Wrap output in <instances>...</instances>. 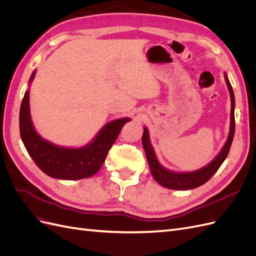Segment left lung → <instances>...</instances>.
<instances>
[{
	"label": "left lung",
	"instance_id": "1",
	"mask_svg": "<svg viewBox=\"0 0 256 256\" xmlns=\"http://www.w3.org/2000/svg\"><path fill=\"white\" fill-rule=\"evenodd\" d=\"M224 76H226V82L228 84L230 95V102H232L230 134L228 138V141L223 146L222 150L208 166L198 170V171L189 172V173H176V172L168 171V170L164 168L158 162L156 154H154V148L150 141L148 130H147V128H144V132L142 136V143L146 154L147 162H148V166H150V173L154 178V180H156L159 184L164 186V188L173 189V190H190V189L198 188L200 186L204 184L206 182L210 180L212 175L218 171L219 168L223 164V161L228 157L230 145H232V142H233L234 134H235V97H234L233 88H232V85L228 79V76L224 74Z\"/></svg>",
	"mask_w": 256,
	"mask_h": 256
}]
</instances>
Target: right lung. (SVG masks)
<instances>
[{
    "instance_id": "obj_1",
    "label": "right lung",
    "mask_w": 256,
    "mask_h": 256,
    "mask_svg": "<svg viewBox=\"0 0 256 256\" xmlns=\"http://www.w3.org/2000/svg\"><path fill=\"white\" fill-rule=\"evenodd\" d=\"M35 76H30V82ZM130 118L115 120L100 130L94 141L81 148H67L44 140L32 124L30 114V90L22 99L19 114L20 136L28 154L44 173L58 180H82L96 174L102 166L108 152L118 138L122 126Z\"/></svg>"
}]
</instances>
